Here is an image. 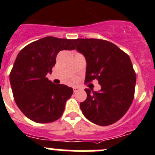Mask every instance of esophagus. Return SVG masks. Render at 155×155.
<instances>
[{
  "label": "esophagus",
  "instance_id": "1",
  "mask_svg": "<svg viewBox=\"0 0 155 155\" xmlns=\"http://www.w3.org/2000/svg\"><path fill=\"white\" fill-rule=\"evenodd\" d=\"M73 89H74V92H77V91H78L79 89H80V87H73Z\"/></svg>",
  "mask_w": 155,
  "mask_h": 155
}]
</instances>
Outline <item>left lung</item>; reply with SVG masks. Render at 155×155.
<instances>
[{
    "mask_svg": "<svg viewBox=\"0 0 155 155\" xmlns=\"http://www.w3.org/2000/svg\"><path fill=\"white\" fill-rule=\"evenodd\" d=\"M75 49L87 63L85 82L97 79L99 91L86 88L87 98L81 102L82 113L91 123L109 126L121 119L134 97L136 74L130 58L118 46L103 39H72Z\"/></svg>",
    "mask_w": 155,
    "mask_h": 155,
    "instance_id": "1",
    "label": "left lung"
}]
</instances>
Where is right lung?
<instances>
[{
	"mask_svg": "<svg viewBox=\"0 0 155 155\" xmlns=\"http://www.w3.org/2000/svg\"><path fill=\"white\" fill-rule=\"evenodd\" d=\"M74 49L71 39L47 36L19 52L10 73V82L16 105L29 120L48 124L62 116L73 88L53 84L46 75L52 73L59 52Z\"/></svg>",
	"mask_w": 155,
	"mask_h": 155,
	"instance_id": "add662e5",
	"label": "right lung"
}]
</instances>
